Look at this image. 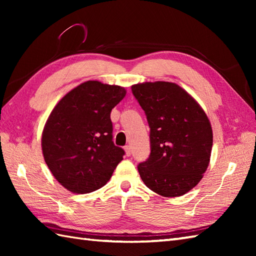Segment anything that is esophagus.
I'll return each instance as SVG.
<instances>
[{
	"label": "esophagus",
	"mask_w": 256,
	"mask_h": 256,
	"mask_svg": "<svg viewBox=\"0 0 256 256\" xmlns=\"http://www.w3.org/2000/svg\"><path fill=\"white\" fill-rule=\"evenodd\" d=\"M124 150H125V154H126V156H130L132 154V150H131V146H128V145H126L124 148Z\"/></svg>",
	"instance_id": "34e87169"
}]
</instances>
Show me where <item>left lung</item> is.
I'll return each mask as SVG.
<instances>
[{
  "mask_svg": "<svg viewBox=\"0 0 256 256\" xmlns=\"http://www.w3.org/2000/svg\"><path fill=\"white\" fill-rule=\"evenodd\" d=\"M150 128V155L138 166L143 182L162 197H179L202 179L214 134L199 103L168 81L132 86Z\"/></svg>",
  "mask_w": 256,
  "mask_h": 256,
  "instance_id": "left-lung-1",
  "label": "left lung"
}]
</instances>
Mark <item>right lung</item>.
I'll return each mask as SVG.
<instances>
[{
    "instance_id": "obj_1",
    "label": "right lung",
    "mask_w": 256,
    "mask_h": 256,
    "mask_svg": "<svg viewBox=\"0 0 256 256\" xmlns=\"http://www.w3.org/2000/svg\"><path fill=\"white\" fill-rule=\"evenodd\" d=\"M126 94L121 86L89 80L64 96L42 134V150L56 180L89 194L110 180L124 150L112 140V108Z\"/></svg>"
}]
</instances>
